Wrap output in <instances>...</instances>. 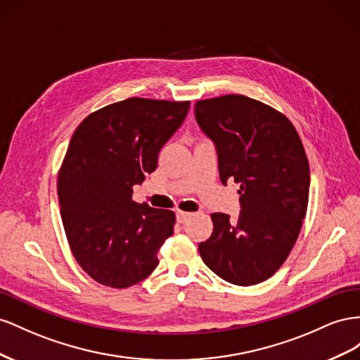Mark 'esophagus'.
I'll return each mask as SVG.
<instances>
[{
  "label": "esophagus",
  "instance_id": "34e87169",
  "mask_svg": "<svg viewBox=\"0 0 360 360\" xmlns=\"http://www.w3.org/2000/svg\"><path fill=\"white\" fill-rule=\"evenodd\" d=\"M191 212H186V211H181V210H178L176 211V220H178V223H186L190 217H191Z\"/></svg>",
  "mask_w": 360,
  "mask_h": 360
}]
</instances>
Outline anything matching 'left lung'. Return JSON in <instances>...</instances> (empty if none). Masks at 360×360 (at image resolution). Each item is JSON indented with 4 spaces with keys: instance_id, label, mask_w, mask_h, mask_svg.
Returning a JSON list of instances; mask_svg holds the SVG:
<instances>
[{
    "instance_id": "obj_1",
    "label": "left lung",
    "mask_w": 360,
    "mask_h": 360,
    "mask_svg": "<svg viewBox=\"0 0 360 360\" xmlns=\"http://www.w3.org/2000/svg\"><path fill=\"white\" fill-rule=\"evenodd\" d=\"M200 129L217 148L220 179L240 182V217L211 214V237L199 253L223 281L250 286L271 277L288 258L306 217L309 162L290 119L243 95L202 99Z\"/></svg>"
}]
</instances>
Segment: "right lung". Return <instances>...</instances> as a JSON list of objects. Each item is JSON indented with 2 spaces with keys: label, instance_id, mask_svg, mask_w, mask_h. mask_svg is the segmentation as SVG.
I'll return each instance as SVG.
<instances>
[{
  "label": "right lung",
  "instance_id": "right-lung-1",
  "mask_svg": "<svg viewBox=\"0 0 360 360\" xmlns=\"http://www.w3.org/2000/svg\"><path fill=\"white\" fill-rule=\"evenodd\" d=\"M188 108L129 98L94 111L72 136L57 178L60 214L72 255L98 283L128 288L157 269L176 217L132 200V186L157 169Z\"/></svg>",
  "mask_w": 360,
  "mask_h": 360
}]
</instances>
